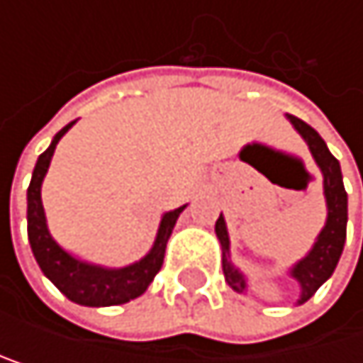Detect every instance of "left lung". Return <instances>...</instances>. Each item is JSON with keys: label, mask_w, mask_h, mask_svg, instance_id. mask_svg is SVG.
<instances>
[{"label": "left lung", "mask_w": 363, "mask_h": 363, "mask_svg": "<svg viewBox=\"0 0 363 363\" xmlns=\"http://www.w3.org/2000/svg\"><path fill=\"white\" fill-rule=\"evenodd\" d=\"M286 118L292 123L296 134L305 140L307 149H310V153L316 162V167L323 173V194H325V203H327V220H325L320 233L316 235L312 249L288 268V275L301 288L296 305H303L305 301H310L316 294V290L333 275V270L340 262L344 242H347L349 196H347V190H344L340 162L331 155V151L327 149V143L320 138V134L292 114H286ZM214 231H216V238L223 249V275H225L227 286L233 292L247 294L249 279L242 270L231 262V253H229L231 242H229V231H227V223H225L223 214L218 216Z\"/></svg>", "instance_id": "obj_1"}]
</instances>
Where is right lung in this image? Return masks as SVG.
I'll use <instances>...</instances> for the list:
<instances>
[{
    "label": "right lung",
    "mask_w": 363,
    "mask_h": 363,
    "mask_svg": "<svg viewBox=\"0 0 363 363\" xmlns=\"http://www.w3.org/2000/svg\"><path fill=\"white\" fill-rule=\"evenodd\" d=\"M77 121H71L69 125L53 136L51 145L38 155L36 167L32 173V182L28 188V238L32 253L36 257V264L40 266L43 275L56 286L69 301L84 305V307H110V305H123L132 298H138L145 294L153 277L160 273L162 262H164L167 242L173 233V227L179 218V214L186 210V206L175 208L171 212H164L157 225V233L153 247L145 257H140L134 264L110 268L101 264L86 262L71 251H67L58 240L53 238L47 216L40 199L43 179L47 175V169L51 164L53 151L60 138L73 128Z\"/></svg>",
    "instance_id": "right-lung-1"
}]
</instances>
